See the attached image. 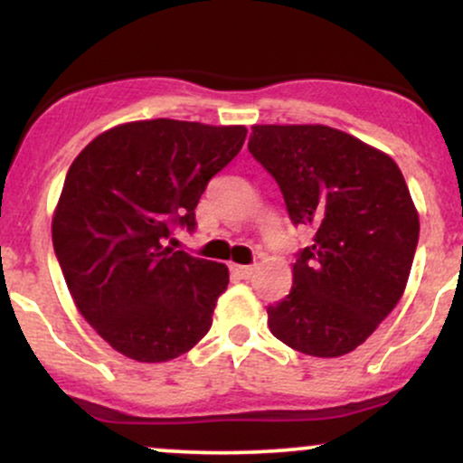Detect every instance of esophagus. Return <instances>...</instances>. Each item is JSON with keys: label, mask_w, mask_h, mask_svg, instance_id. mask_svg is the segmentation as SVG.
I'll return each mask as SVG.
<instances>
[{"label": "esophagus", "mask_w": 463, "mask_h": 463, "mask_svg": "<svg viewBox=\"0 0 463 463\" xmlns=\"http://www.w3.org/2000/svg\"><path fill=\"white\" fill-rule=\"evenodd\" d=\"M231 272L235 274L237 279H243V280H248L250 276H252L254 268H252V265H235V263H232V265H231Z\"/></svg>", "instance_id": "1"}]
</instances>
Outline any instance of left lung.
<instances>
[{
    "label": "left lung",
    "mask_w": 463,
    "mask_h": 463,
    "mask_svg": "<svg viewBox=\"0 0 463 463\" xmlns=\"http://www.w3.org/2000/svg\"><path fill=\"white\" fill-rule=\"evenodd\" d=\"M248 150L276 180L294 226L313 228L294 287L268 307L274 337L311 357H342L405 291L420 222L398 165L328 126H252Z\"/></svg>",
    "instance_id": "left-lung-1"
}]
</instances>
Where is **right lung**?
I'll use <instances>...</instances> for the list:
<instances>
[{"label":"right lung","instance_id":"1","mask_svg":"<svg viewBox=\"0 0 463 463\" xmlns=\"http://www.w3.org/2000/svg\"><path fill=\"white\" fill-rule=\"evenodd\" d=\"M243 126L132 121L102 132L69 167L52 241L82 317L117 353L158 364L209 333L224 263L174 250L195 231L209 180L241 150Z\"/></svg>","mask_w":463,"mask_h":463}]
</instances>
